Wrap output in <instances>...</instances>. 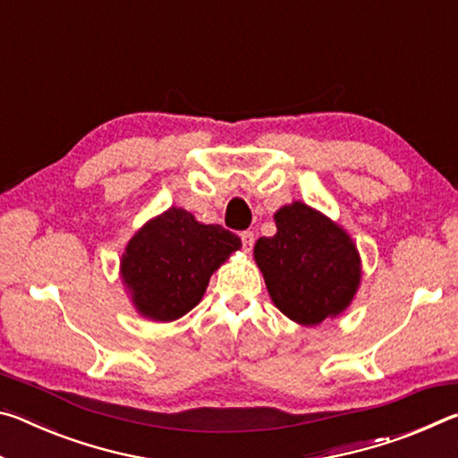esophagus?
<instances>
[{"mask_svg":"<svg viewBox=\"0 0 458 458\" xmlns=\"http://www.w3.org/2000/svg\"><path fill=\"white\" fill-rule=\"evenodd\" d=\"M240 240H242V248L246 252H250L252 250V246H254V234L252 232H242V234H240Z\"/></svg>","mask_w":458,"mask_h":458,"instance_id":"34e87169","label":"esophagus"}]
</instances>
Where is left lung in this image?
I'll return each mask as SVG.
<instances>
[{"label": "left lung", "mask_w": 458, "mask_h": 458, "mask_svg": "<svg viewBox=\"0 0 458 458\" xmlns=\"http://www.w3.org/2000/svg\"><path fill=\"white\" fill-rule=\"evenodd\" d=\"M275 222L276 234L254 246L273 303L301 325L339 315L360 284L353 240L303 201L281 208Z\"/></svg>", "instance_id": "8db88e82"}]
</instances>
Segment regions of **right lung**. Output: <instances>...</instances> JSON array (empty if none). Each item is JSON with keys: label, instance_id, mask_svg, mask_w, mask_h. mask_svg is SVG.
Returning <instances> with one entry per match:
<instances>
[{"label": "right lung", "instance_id": "1", "mask_svg": "<svg viewBox=\"0 0 458 458\" xmlns=\"http://www.w3.org/2000/svg\"><path fill=\"white\" fill-rule=\"evenodd\" d=\"M240 246L220 224H199L182 208H169L131 238L121 275L139 313L174 321L199 303L214 270Z\"/></svg>", "mask_w": 458, "mask_h": 458}]
</instances>
